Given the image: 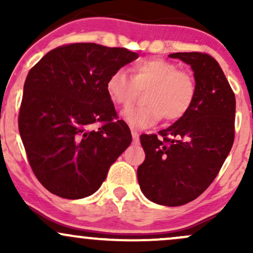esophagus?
I'll list each match as a JSON object with an SVG mask.
<instances>
[{
    "mask_svg": "<svg viewBox=\"0 0 253 253\" xmlns=\"http://www.w3.org/2000/svg\"><path fill=\"white\" fill-rule=\"evenodd\" d=\"M132 138H133V143L138 144L139 143V133L135 132V130H132Z\"/></svg>",
    "mask_w": 253,
    "mask_h": 253,
    "instance_id": "1",
    "label": "esophagus"
}]
</instances>
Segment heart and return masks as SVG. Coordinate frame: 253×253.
<instances>
[{
	"label": "heart",
	"instance_id": "heart-1",
	"mask_svg": "<svg viewBox=\"0 0 253 253\" xmlns=\"http://www.w3.org/2000/svg\"><path fill=\"white\" fill-rule=\"evenodd\" d=\"M133 80L124 70L109 75L106 91L117 106H129L136 86H150L144 96L145 106L128 108L123 119L132 128H149L162 117L168 121L179 120L193 107L196 98V83L189 72L178 70L176 64L161 58L141 59L133 66Z\"/></svg>",
	"mask_w": 253,
	"mask_h": 253
}]
</instances>
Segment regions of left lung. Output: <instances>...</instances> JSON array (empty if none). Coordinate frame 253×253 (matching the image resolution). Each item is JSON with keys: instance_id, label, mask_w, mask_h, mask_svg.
Segmentation results:
<instances>
[{"instance_id": "1", "label": "left lung", "mask_w": 253, "mask_h": 253, "mask_svg": "<svg viewBox=\"0 0 253 253\" xmlns=\"http://www.w3.org/2000/svg\"><path fill=\"white\" fill-rule=\"evenodd\" d=\"M170 58L190 65L196 98L182 119L156 134L140 136L145 161L136 176L143 194L157 205L193 201L211 185L234 141L236 97L219 63L200 52Z\"/></svg>"}]
</instances>
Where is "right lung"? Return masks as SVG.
<instances>
[{
	"instance_id": "obj_1",
	"label": "right lung",
	"mask_w": 253,
	"mask_h": 253,
	"mask_svg": "<svg viewBox=\"0 0 253 253\" xmlns=\"http://www.w3.org/2000/svg\"><path fill=\"white\" fill-rule=\"evenodd\" d=\"M138 57L126 48L71 43L28 72L19 130L32 170L50 193L69 200L92 195L129 146L130 130L118 120L106 82ZM96 122L104 125L91 130Z\"/></svg>"
}]
</instances>
